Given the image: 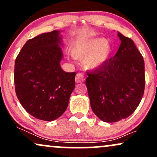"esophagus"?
Returning a JSON list of instances; mask_svg holds the SVG:
<instances>
[{
	"instance_id": "1",
	"label": "esophagus",
	"mask_w": 157,
	"mask_h": 157,
	"mask_svg": "<svg viewBox=\"0 0 157 157\" xmlns=\"http://www.w3.org/2000/svg\"><path fill=\"white\" fill-rule=\"evenodd\" d=\"M85 80V77L82 74L77 73L75 76V81L76 82H82Z\"/></svg>"
}]
</instances>
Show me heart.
<instances>
[{
    "label": "heart",
    "mask_w": 157,
    "mask_h": 157,
    "mask_svg": "<svg viewBox=\"0 0 157 157\" xmlns=\"http://www.w3.org/2000/svg\"><path fill=\"white\" fill-rule=\"evenodd\" d=\"M111 48L103 38H96L77 43L73 46L71 53L75 58L84 59L88 68H97L109 58Z\"/></svg>",
    "instance_id": "1"
}]
</instances>
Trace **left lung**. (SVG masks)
<instances>
[{
    "label": "left lung",
    "mask_w": 157,
    "mask_h": 157,
    "mask_svg": "<svg viewBox=\"0 0 157 157\" xmlns=\"http://www.w3.org/2000/svg\"><path fill=\"white\" fill-rule=\"evenodd\" d=\"M121 40L113 58L87 73L86 85L94 113L102 121L118 122L131 116L144 94L145 62L134 41L118 32Z\"/></svg>",
    "instance_id": "obj_1"
}]
</instances>
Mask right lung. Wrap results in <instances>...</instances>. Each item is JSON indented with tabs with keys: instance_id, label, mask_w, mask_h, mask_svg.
Returning <instances> with one entry per match:
<instances>
[{
	"instance_id": "add662e5",
	"label": "right lung",
	"mask_w": 157,
	"mask_h": 157,
	"mask_svg": "<svg viewBox=\"0 0 157 157\" xmlns=\"http://www.w3.org/2000/svg\"><path fill=\"white\" fill-rule=\"evenodd\" d=\"M60 40L59 31L41 34L27 41L15 60L16 95L27 112L44 121L65 112L75 87L77 73L60 67Z\"/></svg>"
}]
</instances>
